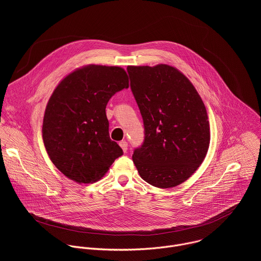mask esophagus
<instances>
[{"instance_id":"1","label":"esophagus","mask_w":261,"mask_h":261,"mask_svg":"<svg viewBox=\"0 0 261 261\" xmlns=\"http://www.w3.org/2000/svg\"><path fill=\"white\" fill-rule=\"evenodd\" d=\"M120 146L122 147V150L124 151V153H126L127 151H128V142L126 141V140H122V141H120Z\"/></svg>"}]
</instances>
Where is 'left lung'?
Masks as SVG:
<instances>
[{
  "instance_id": "left-lung-1",
  "label": "left lung",
  "mask_w": 261,
  "mask_h": 261,
  "mask_svg": "<svg viewBox=\"0 0 261 261\" xmlns=\"http://www.w3.org/2000/svg\"><path fill=\"white\" fill-rule=\"evenodd\" d=\"M130 87L143 120L144 140L132 159L140 176L157 188L188 179L205 158L210 123L191 82L174 67L128 66Z\"/></svg>"
}]
</instances>
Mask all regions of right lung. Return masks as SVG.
<instances>
[{"label": "right lung", "instance_id": "right-lung-1", "mask_svg": "<svg viewBox=\"0 0 261 261\" xmlns=\"http://www.w3.org/2000/svg\"><path fill=\"white\" fill-rule=\"evenodd\" d=\"M128 88L123 68L89 65L70 73L54 91L42 137L50 160L68 178L94 182L123 155L109 137L105 108L117 92Z\"/></svg>", "mask_w": 261, "mask_h": 261}]
</instances>
